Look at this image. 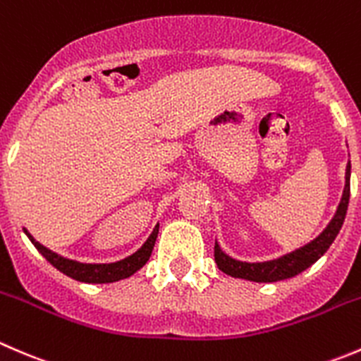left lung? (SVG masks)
<instances>
[{
	"label": "left lung",
	"instance_id": "8db88e82",
	"mask_svg": "<svg viewBox=\"0 0 361 361\" xmlns=\"http://www.w3.org/2000/svg\"><path fill=\"white\" fill-rule=\"evenodd\" d=\"M349 177H351V163H348V166H345V185L344 192H342L341 203H338L337 207V212L331 217V221L328 223V226L324 228L323 233L317 235V237L314 238V240H310L309 244H305L303 247L295 249V251L288 252V255L281 256V258L270 259V262L247 263L238 262V259L228 256L216 242V245H214V258H216L217 269L231 277L255 281V283H277V281H284L290 279V277L298 276L303 270L309 269L312 263H316L317 259L328 251L331 242L335 240V237H337L338 231H341L342 223H344L345 219V212H348L349 192H351V188H349Z\"/></svg>",
	"mask_w": 361,
	"mask_h": 361
}]
</instances>
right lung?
<instances>
[{
  "instance_id": "add662e5",
  "label": "right lung",
  "mask_w": 361,
  "mask_h": 361,
  "mask_svg": "<svg viewBox=\"0 0 361 361\" xmlns=\"http://www.w3.org/2000/svg\"><path fill=\"white\" fill-rule=\"evenodd\" d=\"M159 224H156V228L152 230V233L149 235V238L145 240V244L138 249L137 252H133L128 258L121 259L116 263H80L75 262V259H68L64 256H59L58 252L51 251L45 245H42L40 242H37L33 238V235L27 230H24V233L27 235L31 242H33L35 247L38 249L42 256L51 263L52 267L63 272L64 276L71 277L75 281H80V283H89V284H103V283H116V281L126 279V277L133 276L137 270H140L142 267L147 263V259L151 258V252L154 249L156 238H158Z\"/></svg>"
}]
</instances>
